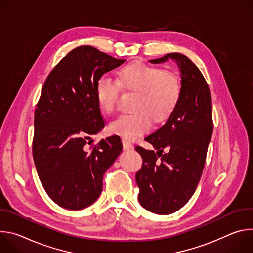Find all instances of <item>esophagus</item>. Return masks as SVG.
I'll use <instances>...</instances> for the list:
<instances>
[{"instance_id": "34e87169", "label": "esophagus", "mask_w": 253, "mask_h": 253, "mask_svg": "<svg viewBox=\"0 0 253 253\" xmlns=\"http://www.w3.org/2000/svg\"><path fill=\"white\" fill-rule=\"evenodd\" d=\"M122 143H123V148H124L125 150H130V149H133V145H132V144H131L130 142H128L127 140L123 139V140H122Z\"/></svg>"}]
</instances>
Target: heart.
Instances as JSON below:
<instances>
[{
    "instance_id": "b5f03b06",
    "label": "heart",
    "mask_w": 253,
    "mask_h": 253,
    "mask_svg": "<svg viewBox=\"0 0 253 253\" xmlns=\"http://www.w3.org/2000/svg\"><path fill=\"white\" fill-rule=\"evenodd\" d=\"M121 85L129 91L139 92L135 103L136 113L122 114L112 121L109 130L125 140H134L147 133L153 119H166L175 109L181 93L178 77L162 68L143 63L129 65L119 73V81L102 75L96 84V98L102 109L110 113L117 105Z\"/></svg>"
}]
</instances>
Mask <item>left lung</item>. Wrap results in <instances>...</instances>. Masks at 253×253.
<instances>
[{
	"mask_svg": "<svg viewBox=\"0 0 253 253\" xmlns=\"http://www.w3.org/2000/svg\"><path fill=\"white\" fill-rule=\"evenodd\" d=\"M169 59L180 71L179 101L165 124L145 138L157 151L135 148L143 159L135 178L140 189L138 200L144 208L160 215L179 210L195 192L213 131L211 95L200 70L180 53L149 62L161 64Z\"/></svg>",
	"mask_w": 253,
	"mask_h": 253,
	"instance_id": "left-lung-1",
	"label": "left lung"
}]
</instances>
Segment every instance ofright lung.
Here are the masks:
<instances>
[{
    "mask_svg": "<svg viewBox=\"0 0 253 253\" xmlns=\"http://www.w3.org/2000/svg\"><path fill=\"white\" fill-rule=\"evenodd\" d=\"M125 61L80 46L56 65L44 83L35 110L33 157L44 189L63 208L80 210L94 203L104 173L122 151L118 136L91 144L92 135L105 126L97 81Z\"/></svg>",
    "mask_w": 253,
    "mask_h": 253,
    "instance_id": "1",
    "label": "right lung"
}]
</instances>
